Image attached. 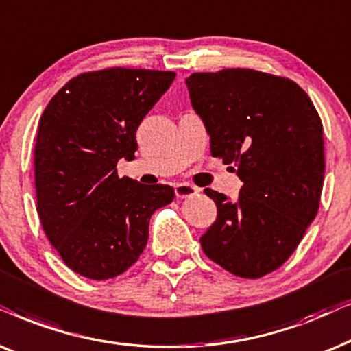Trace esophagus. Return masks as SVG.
Listing matches in <instances>:
<instances>
[{"label": "esophagus", "mask_w": 351, "mask_h": 351, "mask_svg": "<svg viewBox=\"0 0 351 351\" xmlns=\"http://www.w3.org/2000/svg\"><path fill=\"white\" fill-rule=\"evenodd\" d=\"M174 190H176L177 198H190V197H193V195L198 193L197 186H193L190 184H177L174 186Z\"/></svg>", "instance_id": "obj_1"}]
</instances>
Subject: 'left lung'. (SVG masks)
<instances>
[{"mask_svg": "<svg viewBox=\"0 0 351 351\" xmlns=\"http://www.w3.org/2000/svg\"><path fill=\"white\" fill-rule=\"evenodd\" d=\"M185 82L211 154L243 182L237 202L204 189L217 219L202 248L230 274L258 279L284 265L317 215L326 166L321 117L287 77L222 69Z\"/></svg>", "mask_w": 351, "mask_h": 351, "instance_id": "obj_1", "label": "left lung"}]
</instances>
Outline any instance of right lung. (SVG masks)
<instances>
[{
    "mask_svg": "<svg viewBox=\"0 0 351 351\" xmlns=\"http://www.w3.org/2000/svg\"><path fill=\"white\" fill-rule=\"evenodd\" d=\"M171 71L84 72L45 108L35 143L36 211L48 240L77 274L106 280L143 253L149 217L174 199L169 185L117 176L134 159L140 122L169 88Z\"/></svg>",
    "mask_w": 351,
    "mask_h": 351,
    "instance_id": "right-lung-1",
    "label": "right lung"
}]
</instances>
